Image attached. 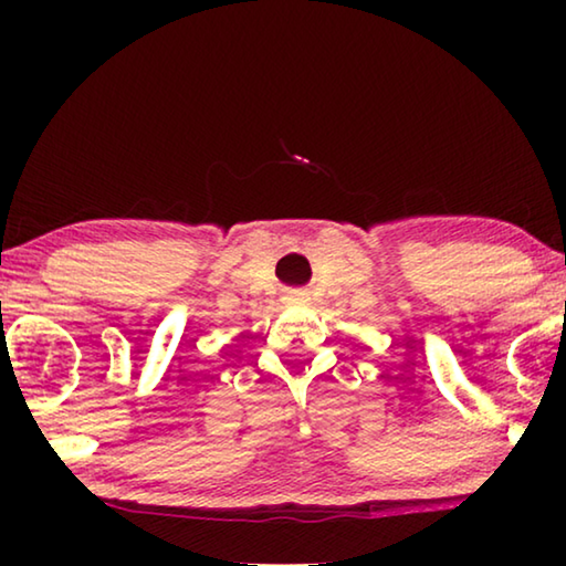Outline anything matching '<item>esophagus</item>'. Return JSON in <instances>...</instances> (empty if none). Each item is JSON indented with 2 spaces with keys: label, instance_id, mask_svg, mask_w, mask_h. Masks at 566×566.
I'll use <instances>...</instances> for the list:
<instances>
[{
  "label": "esophagus",
  "instance_id": "esophagus-1",
  "mask_svg": "<svg viewBox=\"0 0 566 566\" xmlns=\"http://www.w3.org/2000/svg\"><path fill=\"white\" fill-rule=\"evenodd\" d=\"M304 296H306L304 290H290V292H286L284 300H286V302H302Z\"/></svg>",
  "mask_w": 566,
  "mask_h": 566
}]
</instances>
